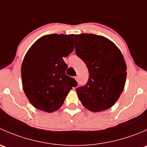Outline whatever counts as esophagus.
I'll return each mask as SVG.
<instances>
[{"label":"esophagus","instance_id":"34e87169","mask_svg":"<svg viewBox=\"0 0 147 147\" xmlns=\"http://www.w3.org/2000/svg\"><path fill=\"white\" fill-rule=\"evenodd\" d=\"M75 79L77 81H78V76H76V77H75Z\"/></svg>","mask_w":147,"mask_h":147}]
</instances>
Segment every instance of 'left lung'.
Masks as SVG:
<instances>
[{
    "instance_id": "obj_1",
    "label": "left lung",
    "mask_w": 147,
    "mask_h": 147,
    "mask_svg": "<svg viewBox=\"0 0 147 147\" xmlns=\"http://www.w3.org/2000/svg\"><path fill=\"white\" fill-rule=\"evenodd\" d=\"M76 55L89 72L87 82L76 89L86 109L101 112L113 106L121 95L127 77V65L119 49L101 35H75Z\"/></svg>"
}]
</instances>
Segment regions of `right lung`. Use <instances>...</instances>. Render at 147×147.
Segmentation results:
<instances>
[{
    "label": "right lung",
    "mask_w": 147,
    "mask_h": 147,
    "mask_svg": "<svg viewBox=\"0 0 147 147\" xmlns=\"http://www.w3.org/2000/svg\"><path fill=\"white\" fill-rule=\"evenodd\" d=\"M74 35L50 34L38 39L26 53L21 67L25 94L36 109L47 112L57 110L73 87L63 60L74 50Z\"/></svg>",
    "instance_id": "obj_1"
}]
</instances>
